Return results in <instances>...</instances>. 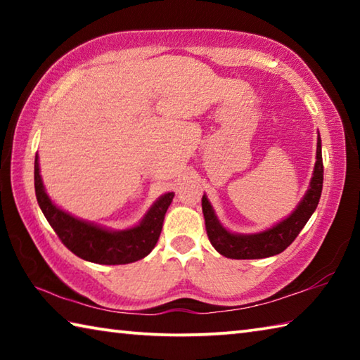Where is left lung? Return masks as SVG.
<instances>
[{
  "label": "left lung",
  "mask_w": 360,
  "mask_h": 360,
  "mask_svg": "<svg viewBox=\"0 0 360 360\" xmlns=\"http://www.w3.org/2000/svg\"><path fill=\"white\" fill-rule=\"evenodd\" d=\"M316 165L311 184L302 203L285 221L279 222L273 229H268L257 235H235L225 230L214 216L208 198H202V210L205 216V227L211 245L219 254L229 259H265L283 252L285 248L292 245L304 224L311 217L314 210L318 208L322 181H324V165H322L321 138H318V149H316Z\"/></svg>",
  "instance_id": "8db88e82"
}]
</instances>
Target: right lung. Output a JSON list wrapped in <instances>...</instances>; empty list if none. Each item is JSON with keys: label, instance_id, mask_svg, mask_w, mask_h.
I'll use <instances>...</instances> for the list:
<instances>
[{"label": "right lung", "instance_id": "1", "mask_svg": "<svg viewBox=\"0 0 360 360\" xmlns=\"http://www.w3.org/2000/svg\"><path fill=\"white\" fill-rule=\"evenodd\" d=\"M34 192L42 214L60 241L77 257L101 265H124L146 257L157 245L165 212L174 197V193L169 192L158 198L138 227L109 231L79 221L49 200L39 176L38 157L34 158Z\"/></svg>", "mask_w": 360, "mask_h": 360}]
</instances>
